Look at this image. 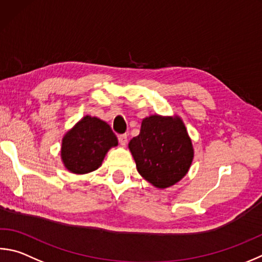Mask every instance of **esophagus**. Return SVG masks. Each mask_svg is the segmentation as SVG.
<instances>
[{
  "label": "esophagus",
  "instance_id": "1",
  "mask_svg": "<svg viewBox=\"0 0 262 262\" xmlns=\"http://www.w3.org/2000/svg\"><path fill=\"white\" fill-rule=\"evenodd\" d=\"M119 143H120L121 146H125L127 144V135L126 134H122V135H119Z\"/></svg>",
  "mask_w": 262,
  "mask_h": 262
}]
</instances>
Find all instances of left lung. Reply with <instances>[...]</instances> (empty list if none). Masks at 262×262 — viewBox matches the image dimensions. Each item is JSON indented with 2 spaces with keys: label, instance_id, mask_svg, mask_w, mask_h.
Here are the masks:
<instances>
[{
  "label": "left lung",
  "instance_id": "8db88e82",
  "mask_svg": "<svg viewBox=\"0 0 262 262\" xmlns=\"http://www.w3.org/2000/svg\"><path fill=\"white\" fill-rule=\"evenodd\" d=\"M137 172L155 188L177 184L189 172L194 150L182 119L178 115L145 117L140 134L128 144Z\"/></svg>",
  "mask_w": 262,
  "mask_h": 262
}]
</instances>
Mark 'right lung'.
<instances>
[{
    "label": "right lung",
    "instance_id": "obj_1",
    "mask_svg": "<svg viewBox=\"0 0 262 262\" xmlns=\"http://www.w3.org/2000/svg\"><path fill=\"white\" fill-rule=\"evenodd\" d=\"M118 139L102 119L84 116L61 139L60 159L70 173L82 175L98 169Z\"/></svg>",
    "mask_w": 262,
    "mask_h": 262
}]
</instances>
